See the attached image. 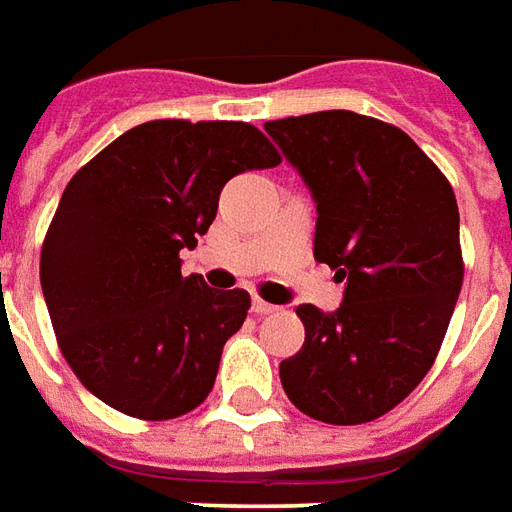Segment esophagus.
<instances>
[{
    "label": "esophagus",
    "mask_w": 512,
    "mask_h": 512,
    "mask_svg": "<svg viewBox=\"0 0 512 512\" xmlns=\"http://www.w3.org/2000/svg\"><path fill=\"white\" fill-rule=\"evenodd\" d=\"M275 311H278V306L267 303V300H262V297H253V314L264 317V314H275Z\"/></svg>",
    "instance_id": "obj_1"
}]
</instances>
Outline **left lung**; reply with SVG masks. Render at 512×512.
I'll return each mask as SVG.
<instances>
[{
	"label": "left lung",
	"mask_w": 512,
	"mask_h": 512,
	"mask_svg": "<svg viewBox=\"0 0 512 512\" xmlns=\"http://www.w3.org/2000/svg\"><path fill=\"white\" fill-rule=\"evenodd\" d=\"M317 201L314 256L347 281L333 314L303 303L306 342L281 361L297 411L364 424L397 408L436 364L463 286L458 201L408 134L325 110L264 123Z\"/></svg>",
	"instance_id": "obj_1"
}]
</instances>
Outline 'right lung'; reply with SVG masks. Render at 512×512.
Segmentation results:
<instances>
[{"mask_svg":"<svg viewBox=\"0 0 512 512\" xmlns=\"http://www.w3.org/2000/svg\"><path fill=\"white\" fill-rule=\"evenodd\" d=\"M275 165L281 154L250 123L165 118L76 170L43 237L41 286L57 347L90 394L146 422L209 397L250 295L181 275L179 250L209 231L228 179Z\"/></svg>","mask_w":512,"mask_h":512,"instance_id":"1","label":"right lung"}]
</instances>
